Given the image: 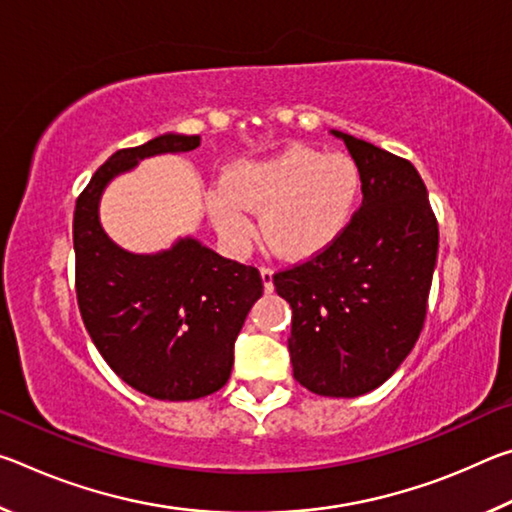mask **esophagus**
<instances>
[{
	"mask_svg": "<svg viewBox=\"0 0 512 512\" xmlns=\"http://www.w3.org/2000/svg\"><path fill=\"white\" fill-rule=\"evenodd\" d=\"M259 275H262L264 289L271 293L273 291V271H271V268H259Z\"/></svg>",
	"mask_w": 512,
	"mask_h": 512,
	"instance_id": "esophagus-1",
	"label": "esophagus"
}]
</instances>
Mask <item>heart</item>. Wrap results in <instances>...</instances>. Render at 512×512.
Here are the masks:
<instances>
[{
    "mask_svg": "<svg viewBox=\"0 0 512 512\" xmlns=\"http://www.w3.org/2000/svg\"><path fill=\"white\" fill-rule=\"evenodd\" d=\"M363 198V173L348 153L287 146L262 160L232 164L207 192L216 232L235 253L257 235L253 212H262V237L284 259H309L339 241Z\"/></svg>",
    "mask_w": 512,
    "mask_h": 512,
    "instance_id": "heart-1",
    "label": "heart"
}]
</instances>
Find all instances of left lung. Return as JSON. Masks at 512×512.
Returning a JSON list of instances; mask_svg holds the SVG:
<instances>
[{
  "mask_svg": "<svg viewBox=\"0 0 512 512\" xmlns=\"http://www.w3.org/2000/svg\"><path fill=\"white\" fill-rule=\"evenodd\" d=\"M329 133L359 162L363 203L332 248L275 273L273 284L293 309V377L316 395L359 397L384 384L418 341L438 223L409 160Z\"/></svg>",
  "mask_w": 512,
  "mask_h": 512,
  "instance_id": "obj_1",
  "label": "left lung"
}]
</instances>
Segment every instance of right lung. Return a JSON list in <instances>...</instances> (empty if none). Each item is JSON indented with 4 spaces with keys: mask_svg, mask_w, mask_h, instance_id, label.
Segmentation results:
<instances>
[{
    "mask_svg": "<svg viewBox=\"0 0 512 512\" xmlns=\"http://www.w3.org/2000/svg\"><path fill=\"white\" fill-rule=\"evenodd\" d=\"M198 135L164 133L112 153L76 201V298L85 329L117 375L155 400L205 397L230 379L235 341L262 298L257 268L225 259L196 237L131 253L99 219L106 187L146 158L187 153Z\"/></svg>",
    "mask_w": 512,
    "mask_h": 512,
    "instance_id": "1",
    "label": "right lung"
}]
</instances>
